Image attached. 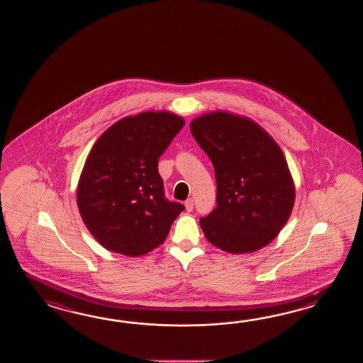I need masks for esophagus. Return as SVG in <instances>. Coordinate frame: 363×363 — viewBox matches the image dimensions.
I'll use <instances>...</instances> for the list:
<instances>
[{
	"instance_id": "obj_1",
	"label": "esophagus",
	"mask_w": 363,
	"mask_h": 363,
	"mask_svg": "<svg viewBox=\"0 0 363 363\" xmlns=\"http://www.w3.org/2000/svg\"><path fill=\"white\" fill-rule=\"evenodd\" d=\"M185 208H186V211H192L193 210V199H188V200L185 201Z\"/></svg>"
}]
</instances>
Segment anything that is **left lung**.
I'll list each match as a JSON object with an SVG mask.
<instances>
[{"instance_id": "obj_1", "label": "left lung", "mask_w": 363, "mask_h": 363, "mask_svg": "<svg viewBox=\"0 0 363 363\" xmlns=\"http://www.w3.org/2000/svg\"><path fill=\"white\" fill-rule=\"evenodd\" d=\"M214 166L216 208L200 219L205 238L224 252L252 253L289 219L296 188L277 141L247 116L214 111L191 123Z\"/></svg>"}]
</instances>
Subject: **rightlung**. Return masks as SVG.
<instances>
[{
	"mask_svg": "<svg viewBox=\"0 0 363 363\" xmlns=\"http://www.w3.org/2000/svg\"><path fill=\"white\" fill-rule=\"evenodd\" d=\"M184 119L144 111L108 127L94 143L77 183L79 213L102 247L139 257L160 247L184 210L164 199L158 160Z\"/></svg>",
	"mask_w": 363,
	"mask_h": 363,
	"instance_id": "obj_1",
	"label": "right lung"
}]
</instances>
